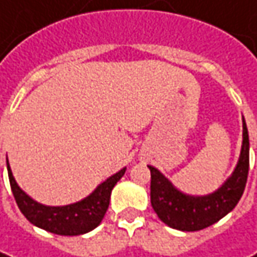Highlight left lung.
Masks as SVG:
<instances>
[{"label":"left lung","mask_w":257,"mask_h":257,"mask_svg":"<svg viewBox=\"0 0 257 257\" xmlns=\"http://www.w3.org/2000/svg\"><path fill=\"white\" fill-rule=\"evenodd\" d=\"M147 167L152 173L150 200L162 222L183 232H196L209 227L232 212L244 192L249 173V133L246 121L243 118V143L237 166L222 187L212 194H184L153 166Z\"/></svg>","instance_id":"1"}]
</instances>
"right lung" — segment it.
<instances>
[{
    "mask_svg": "<svg viewBox=\"0 0 257 257\" xmlns=\"http://www.w3.org/2000/svg\"><path fill=\"white\" fill-rule=\"evenodd\" d=\"M8 177L14 199L21 213L30 222L44 229L47 232L61 234V236H77L84 234L95 229L101 220L110 204L111 190L125 173V167L118 173L108 177L90 196L81 202L67 204V206H44L33 200L24 193L15 182L13 172L7 160Z\"/></svg>",
    "mask_w": 257,
    "mask_h": 257,
    "instance_id": "right-lung-1",
    "label": "right lung"
}]
</instances>
